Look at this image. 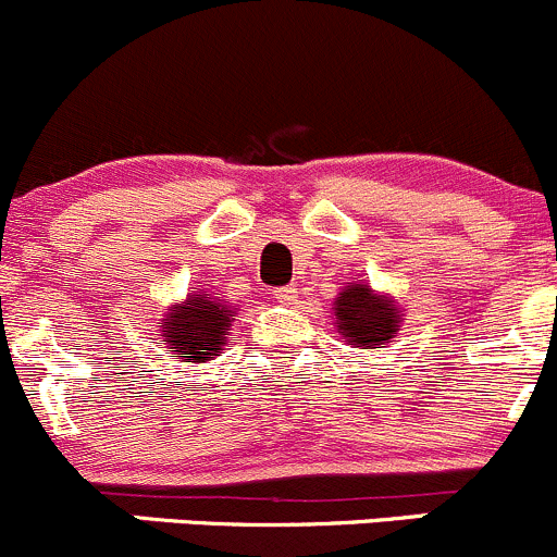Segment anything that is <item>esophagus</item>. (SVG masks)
<instances>
[{
  "instance_id": "esophagus-1",
  "label": "esophagus",
  "mask_w": 557,
  "mask_h": 557,
  "mask_svg": "<svg viewBox=\"0 0 557 557\" xmlns=\"http://www.w3.org/2000/svg\"><path fill=\"white\" fill-rule=\"evenodd\" d=\"M273 295H276V300L284 302V306H292V302L297 300V289H295V286H278V289L273 292Z\"/></svg>"
}]
</instances>
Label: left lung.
Listing matches in <instances>:
<instances>
[{
    "label": "left lung",
    "mask_w": 557,
    "mask_h": 557,
    "mask_svg": "<svg viewBox=\"0 0 557 557\" xmlns=\"http://www.w3.org/2000/svg\"><path fill=\"white\" fill-rule=\"evenodd\" d=\"M333 324L351 349H384L400 333L404 308L393 295L376 292L360 278L335 295Z\"/></svg>",
    "instance_id": "1"
}]
</instances>
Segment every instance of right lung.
Returning <instances> with one entry per match:
<instances>
[{"label":"right lung","mask_w":557,"mask_h":557,"mask_svg":"<svg viewBox=\"0 0 557 557\" xmlns=\"http://www.w3.org/2000/svg\"><path fill=\"white\" fill-rule=\"evenodd\" d=\"M238 308L227 300L191 289L184 300L164 308L157 327L164 341V351L178 362H206L224 351L230 324L235 322Z\"/></svg>","instance_id":"1"}]
</instances>
